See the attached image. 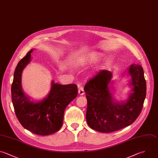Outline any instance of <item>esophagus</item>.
I'll list each match as a JSON object with an SVG mask.
<instances>
[{
    "label": "esophagus",
    "mask_w": 158,
    "mask_h": 158,
    "mask_svg": "<svg viewBox=\"0 0 158 158\" xmlns=\"http://www.w3.org/2000/svg\"><path fill=\"white\" fill-rule=\"evenodd\" d=\"M78 93L80 94V95H83L85 94V91H84V89L83 87H80L78 89Z\"/></svg>",
    "instance_id": "34e87169"
}]
</instances>
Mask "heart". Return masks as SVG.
<instances>
[{
	"mask_svg": "<svg viewBox=\"0 0 158 158\" xmlns=\"http://www.w3.org/2000/svg\"><path fill=\"white\" fill-rule=\"evenodd\" d=\"M101 57V54L98 52H92L80 57L77 61V64L78 65L83 66L93 64L98 61Z\"/></svg>",
	"mask_w": 158,
	"mask_h": 158,
	"instance_id": "heart-1",
	"label": "heart"
}]
</instances>
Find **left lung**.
I'll return each instance as SVG.
<instances>
[{
  "mask_svg": "<svg viewBox=\"0 0 158 158\" xmlns=\"http://www.w3.org/2000/svg\"><path fill=\"white\" fill-rule=\"evenodd\" d=\"M128 74L132 89L126 101L118 102L113 98L109 86L112 78L110 71L101 70L86 83V118L90 128L110 133L131 125L138 118L146 98V80L141 65H131Z\"/></svg>",
  "mask_w": 158,
  "mask_h": 158,
  "instance_id": "8db88e82",
  "label": "left lung"
}]
</instances>
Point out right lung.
<instances>
[{
  "instance_id": "right-lung-1",
  "label": "right lung",
  "mask_w": 158,
  "mask_h": 158,
  "mask_svg": "<svg viewBox=\"0 0 158 158\" xmlns=\"http://www.w3.org/2000/svg\"><path fill=\"white\" fill-rule=\"evenodd\" d=\"M31 49L19 62L11 88L12 101L16 116L27 130L39 135L54 133L61 128L66 107L78 94L75 84L62 85L52 81L49 93L40 102H34L25 95L22 87L23 70L30 62Z\"/></svg>"
}]
</instances>
